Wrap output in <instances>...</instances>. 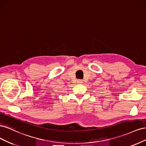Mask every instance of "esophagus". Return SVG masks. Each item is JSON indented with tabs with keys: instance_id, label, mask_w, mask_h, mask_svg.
Segmentation results:
<instances>
[{
	"instance_id": "34e87169",
	"label": "esophagus",
	"mask_w": 146,
	"mask_h": 146,
	"mask_svg": "<svg viewBox=\"0 0 146 146\" xmlns=\"http://www.w3.org/2000/svg\"><path fill=\"white\" fill-rule=\"evenodd\" d=\"M83 80H81V79H78V80H77V83L78 84H82V83H83Z\"/></svg>"
}]
</instances>
